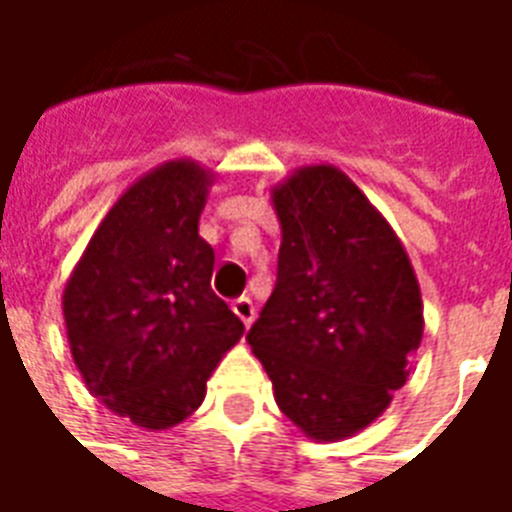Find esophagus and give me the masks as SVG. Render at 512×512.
<instances>
[{
    "label": "esophagus",
    "instance_id": "34e87169",
    "mask_svg": "<svg viewBox=\"0 0 512 512\" xmlns=\"http://www.w3.org/2000/svg\"><path fill=\"white\" fill-rule=\"evenodd\" d=\"M233 312L241 318V321L249 326V323L255 321V304H252V299L249 296H241V299L233 301Z\"/></svg>",
    "mask_w": 512,
    "mask_h": 512
}]
</instances>
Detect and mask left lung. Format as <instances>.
Wrapping results in <instances>:
<instances>
[{
	"label": "left lung",
	"mask_w": 512,
	"mask_h": 512,
	"mask_svg": "<svg viewBox=\"0 0 512 512\" xmlns=\"http://www.w3.org/2000/svg\"><path fill=\"white\" fill-rule=\"evenodd\" d=\"M277 285L246 340L279 411L315 441L365 430L392 403L422 343V293L406 246L332 164L271 189Z\"/></svg>",
	"instance_id": "1"
}]
</instances>
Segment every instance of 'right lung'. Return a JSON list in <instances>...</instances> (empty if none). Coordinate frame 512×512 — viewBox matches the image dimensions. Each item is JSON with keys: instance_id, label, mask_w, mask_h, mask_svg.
Listing matches in <instances>:
<instances>
[{"instance_id": "obj_1", "label": "right lung", "mask_w": 512, "mask_h": 512, "mask_svg": "<svg viewBox=\"0 0 512 512\" xmlns=\"http://www.w3.org/2000/svg\"><path fill=\"white\" fill-rule=\"evenodd\" d=\"M213 175L172 158L136 178L95 227L62 293L82 381L109 411L169 430L197 411L244 323L211 290L200 213Z\"/></svg>"}]
</instances>
